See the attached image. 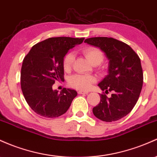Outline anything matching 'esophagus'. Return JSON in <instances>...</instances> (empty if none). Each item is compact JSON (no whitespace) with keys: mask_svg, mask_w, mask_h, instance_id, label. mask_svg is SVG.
Returning a JSON list of instances; mask_svg holds the SVG:
<instances>
[{"mask_svg":"<svg viewBox=\"0 0 157 157\" xmlns=\"http://www.w3.org/2000/svg\"><path fill=\"white\" fill-rule=\"evenodd\" d=\"M89 92H87V91H82V90H79L78 91V94H88Z\"/></svg>","mask_w":157,"mask_h":157,"instance_id":"obj_1","label":"esophagus"}]
</instances>
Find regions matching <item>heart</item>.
I'll list each match as a JSON object with an SVG mask.
<instances>
[{"instance_id": "1", "label": "heart", "mask_w": 157, "mask_h": 157, "mask_svg": "<svg viewBox=\"0 0 157 157\" xmlns=\"http://www.w3.org/2000/svg\"><path fill=\"white\" fill-rule=\"evenodd\" d=\"M86 58L92 65H99L104 59L103 53L94 47H88L82 51ZM75 53L69 52L67 53L63 58V68L66 71L71 70L74 60H75ZM96 81V78L92 75H75L70 77L68 83L71 86L80 90H88L90 89L92 85Z\"/></svg>"}]
</instances>
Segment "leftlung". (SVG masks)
Wrapping results in <instances>:
<instances>
[{"label":"left lung","mask_w":157,"mask_h":157,"mask_svg":"<svg viewBox=\"0 0 157 157\" xmlns=\"http://www.w3.org/2000/svg\"><path fill=\"white\" fill-rule=\"evenodd\" d=\"M86 43L99 48L109 59L108 75L98 86L111 97L101 94V101L92 109L98 119L106 122L118 121L131 112L136 104L143 84L141 60L126 43L108 37L86 39Z\"/></svg>","instance_id":"1"}]
</instances>
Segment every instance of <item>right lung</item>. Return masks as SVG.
Segmentation results:
<instances>
[{
	"label": "right lung",
	"mask_w": 157,
	"mask_h": 157,
	"mask_svg": "<svg viewBox=\"0 0 157 157\" xmlns=\"http://www.w3.org/2000/svg\"><path fill=\"white\" fill-rule=\"evenodd\" d=\"M84 38L53 37L33 45L23 60L21 87L26 101L38 115L56 118L70 107L77 92L64 89L53 90L56 81L64 80L63 58Z\"/></svg>",
	"instance_id": "right-lung-1"
}]
</instances>
